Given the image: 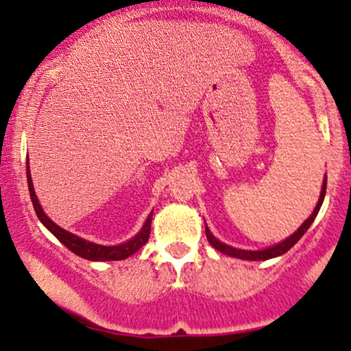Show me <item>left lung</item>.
Listing matches in <instances>:
<instances>
[{"instance_id": "1", "label": "left lung", "mask_w": 351, "mask_h": 351, "mask_svg": "<svg viewBox=\"0 0 351 351\" xmlns=\"http://www.w3.org/2000/svg\"><path fill=\"white\" fill-rule=\"evenodd\" d=\"M324 195H326V178H324V183H323V190H321V197L319 200H317V205L316 208H314V212L311 214V217L307 219L306 222H304L302 226H300L299 229H297L295 232H293L290 238H287L285 241L275 244V246L268 247V250H261V251H246V250H236V247H231L228 246V244L217 241V239L212 236V232L208 231L207 228H205V234H207V239L208 243L212 244V246L215 247L217 251H221V253L224 254H229V256H234V258H241V260H270V258H275V256H280V254L287 253V251L290 250V247L293 246L297 241H299L300 238H302L304 234H306V231L309 229V226L313 224L314 219H316L317 212H319L321 205H323V200H324Z\"/></svg>"}]
</instances>
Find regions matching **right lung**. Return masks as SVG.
Here are the masks:
<instances>
[{"label": "right lung", "mask_w": 351, "mask_h": 351, "mask_svg": "<svg viewBox=\"0 0 351 351\" xmlns=\"http://www.w3.org/2000/svg\"><path fill=\"white\" fill-rule=\"evenodd\" d=\"M28 166H27V182H28V190H30V198H32V204H34V208H35V214H37V217L40 219L42 224L45 226V228L49 229V231L52 232V234L56 236V238L59 239L67 250L73 251L74 254H77V256L81 258H86V260H91V261H115V260H125L127 256H130V254L136 253L137 250H141V247L144 246V244L147 243V239H149V234H151V219H153V214L147 217L146 224L143 226V229L139 231V234L134 236L130 241L123 243V244H119V246H101V244H95V243H90V241H84V239L77 238V236L71 234V232L64 231L62 228H59L58 224H54V222L51 221V219L47 217V215L44 214V210H42L40 204H38L37 200V195H35V190H34V183H32V178H30V171H28Z\"/></svg>", "instance_id": "right-lung-1"}]
</instances>
